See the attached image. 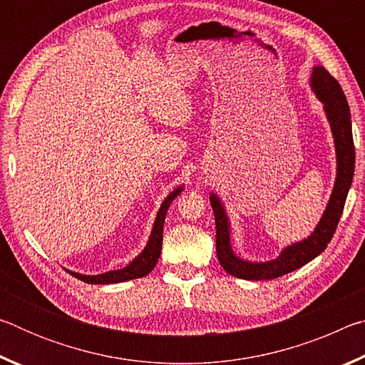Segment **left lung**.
<instances>
[{"label": "left lung", "instance_id": "left-lung-1", "mask_svg": "<svg viewBox=\"0 0 365 365\" xmlns=\"http://www.w3.org/2000/svg\"><path fill=\"white\" fill-rule=\"evenodd\" d=\"M311 86L314 93L324 103L327 119L330 122L333 140H335L336 151V178L333 187L329 205L324 211L322 219L311 233L302 242L287 246L280 256L267 262H250L235 255L230 245V224L224 206L217 196L211 193V206L215 217V251H217L219 262L227 274L243 280H272L289 274L302 265L311 262L322 252L330 243L333 233L341 217L346 196L354 175V141L351 130V113L348 101L343 93L341 86L333 78L329 71L322 66L314 67L311 76Z\"/></svg>", "mask_w": 365, "mask_h": 365}]
</instances>
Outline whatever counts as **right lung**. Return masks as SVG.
<instances>
[{"instance_id":"right-lung-1","label":"right lung","mask_w":365,"mask_h":365,"mask_svg":"<svg viewBox=\"0 0 365 365\" xmlns=\"http://www.w3.org/2000/svg\"><path fill=\"white\" fill-rule=\"evenodd\" d=\"M183 187H178L177 190L172 191V193L165 197L163 205L159 207V212L156 215V220H154L153 230L150 235V240H148V245L145 250L140 252L133 261L127 265V267L119 269V270H109L104 272L100 275H82L77 274V272H69L71 275L76 277V279L82 280L85 283H91V285H109V283H120L133 279H140V277H145L150 274L154 269V265L158 264V259L160 256V248H163V232H164V220L165 214H168V209L170 202L175 200V197L182 193Z\"/></svg>"}]
</instances>
